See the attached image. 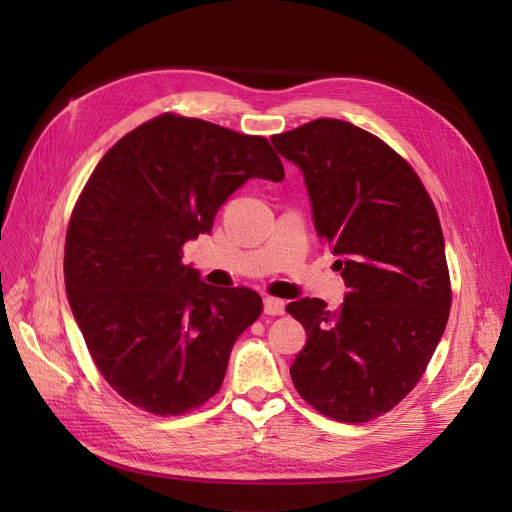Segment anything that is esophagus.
<instances>
[{
  "mask_svg": "<svg viewBox=\"0 0 512 512\" xmlns=\"http://www.w3.org/2000/svg\"><path fill=\"white\" fill-rule=\"evenodd\" d=\"M262 307H265L267 316H282L286 312V303L282 299H275V297H265Z\"/></svg>",
  "mask_w": 512,
  "mask_h": 512,
  "instance_id": "obj_1",
  "label": "esophagus"
}]
</instances>
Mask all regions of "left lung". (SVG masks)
<instances>
[{
	"label": "left lung",
	"instance_id": "left-lung-1",
	"mask_svg": "<svg viewBox=\"0 0 512 512\" xmlns=\"http://www.w3.org/2000/svg\"><path fill=\"white\" fill-rule=\"evenodd\" d=\"M271 143L301 168L314 228L348 288L337 312L322 299L288 303L307 333L290 378L320 414L367 423L414 389L446 329L436 207L404 158L348 121L316 119Z\"/></svg>",
	"mask_w": 512,
	"mask_h": 512
}]
</instances>
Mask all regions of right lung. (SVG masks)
I'll return each mask as SVG.
<instances>
[{
	"mask_svg": "<svg viewBox=\"0 0 512 512\" xmlns=\"http://www.w3.org/2000/svg\"><path fill=\"white\" fill-rule=\"evenodd\" d=\"M282 181L262 136L160 115L91 173L66 235V292L104 380L136 408L175 416L220 391L230 350L262 312L250 288H215L181 262L247 179Z\"/></svg>",
	"mask_w": 512,
	"mask_h": 512,
	"instance_id": "add662e5",
	"label": "right lung"
}]
</instances>
